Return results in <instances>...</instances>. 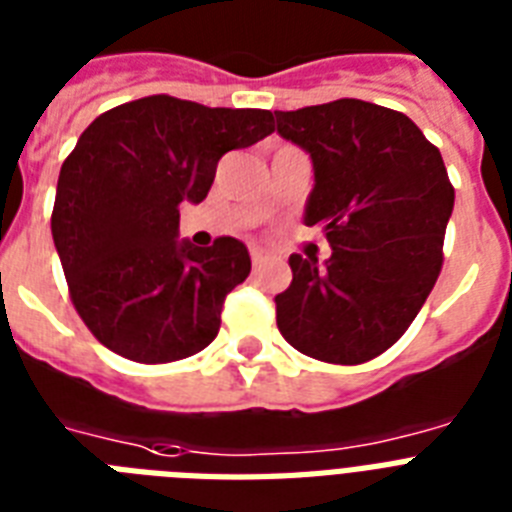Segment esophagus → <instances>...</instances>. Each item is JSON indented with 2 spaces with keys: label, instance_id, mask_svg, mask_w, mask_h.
I'll use <instances>...</instances> for the list:
<instances>
[{
  "label": "esophagus",
  "instance_id": "34e87169",
  "mask_svg": "<svg viewBox=\"0 0 512 512\" xmlns=\"http://www.w3.org/2000/svg\"><path fill=\"white\" fill-rule=\"evenodd\" d=\"M251 261H253V267L259 269L261 264H267L269 261V253L264 251V248H251Z\"/></svg>",
  "mask_w": 512,
  "mask_h": 512
}]
</instances>
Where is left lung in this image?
Instances as JSON below:
<instances>
[{"instance_id": "left-lung-1", "label": "left lung", "mask_w": 512, "mask_h": 512, "mask_svg": "<svg viewBox=\"0 0 512 512\" xmlns=\"http://www.w3.org/2000/svg\"><path fill=\"white\" fill-rule=\"evenodd\" d=\"M275 118L312 158L304 222L333 248L325 264L290 256L277 327L306 357L362 365L402 338L439 280L455 187L439 147L399 110L343 97Z\"/></svg>"}]
</instances>
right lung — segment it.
Masks as SVG:
<instances>
[{"label": "right lung", "instance_id": "obj_1", "mask_svg": "<svg viewBox=\"0 0 512 512\" xmlns=\"http://www.w3.org/2000/svg\"><path fill=\"white\" fill-rule=\"evenodd\" d=\"M259 108H206L153 94L105 110L63 161L52 240L76 312L102 346L142 365L214 341L224 298L251 272L235 237L179 240V206L200 203L224 153L275 132Z\"/></svg>", "mask_w": 512, "mask_h": 512}]
</instances>
